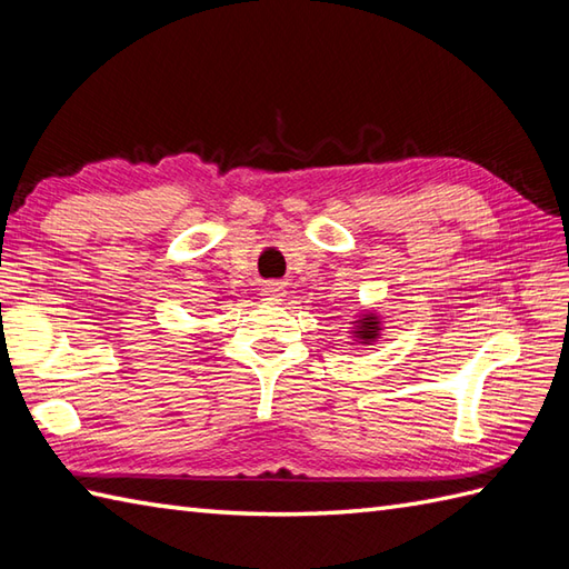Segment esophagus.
<instances>
[{
	"label": "esophagus",
	"mask_w": 569,
	"mask_h": 569,
	"mask_svg": "<svg viewBox=\"0 0 569 569\" xmlns=\"http://www.w3.org/2000/svg\"><path fill=\"white\" fill-rule=\"evenodd\" d=\"M261 296H263L266 300H271V303H278V300L283 298V286H281V283H273V281L263 283V286H261Z\"/></svg>",
	"instance_id": "34e87169"
}]
</instances>
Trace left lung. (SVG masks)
Segmentation results:
<instances>
[{
	"label": "left lung",
	"mask_w": 569,
	"mask_h": 569,
	"mask_svg": "<svg viewBox=\"0 0 569 569\" xmlns=\"http://www.w3.org/2000/svg\"><path fill=\"white\" fill-rule=\"evenodd\" d=\"M379 330H381L379 318L373 316V312H369V316H365L361 320H357L355 337H357V340L365 342V345H369V342L377 340V337H379Z\"/></svg>",
	"instance_id": "8db88e82"
}]
</instances>
